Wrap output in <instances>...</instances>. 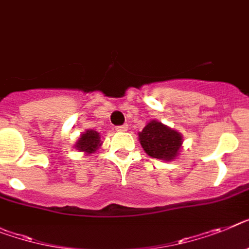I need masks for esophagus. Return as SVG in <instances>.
<instances>
[{"mask_svg": "<svg viewBox=\"0 0 249 249\" xmlns=\"http://www.w3.org/2000/svg\"><path fill=\"white\" fill-rule=\"evenodd\" d=\"M129 128L128 124H123V125H119V126H116V129H118L119 131H126Z\"/></svg>", "mask_w": 249, "mask_h": 249, "instance_id": "1", "label": "esophagus"}]
</instances>
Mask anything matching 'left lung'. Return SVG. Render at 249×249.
<instances>
[{
	"mask_svg": "<svg viewBox=\"0 0 249 249\" xmlns=\"http://www.w3.org/2000/svg\"><path fill=\"white\" fill-rule=\"evenodd\" d=\"M139 141L148 156L157 160H171L178 154L182 135L160 121H150L139 133Z\"/></svg>",
	"mask_w": 249,
	"mask_h": 249,
	"instance_id": "obj_1",
	"label": "left lung"
}]
</instances>
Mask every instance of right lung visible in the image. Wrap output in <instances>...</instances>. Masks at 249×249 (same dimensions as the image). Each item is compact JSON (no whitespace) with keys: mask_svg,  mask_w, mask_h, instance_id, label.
I'll use <instances>...</instances> for the list:
<instances>
[{"mask_svg":"<svg viewBox=\"0 0 249 249\" xmlns=\"http://www.w3.org/2000/svg\"><path fill=\"white\" fill-rule=\"evenodd\" d=\"M100 145V137L97 131L87 130L85 134L81 135L76 144L78 150H83L86 153H92Z\"/></svg>","mask_w":249,"mask_h":249,"instance_id":"obj_1","label":"right lung"}]
</instances>
